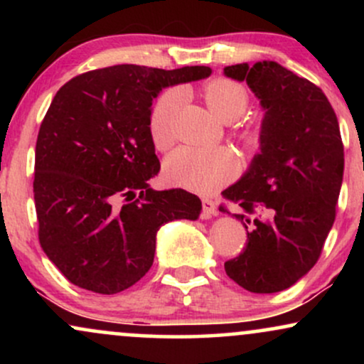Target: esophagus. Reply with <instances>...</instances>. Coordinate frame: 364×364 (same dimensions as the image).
<instances>
[{
  "instance_id": "esophagus-1",
  "label": "esophagus",
  "mask_w": 364,
  "mask_h": 364,
  "mask_svg": "<svg viewBox=\"0 0 364 364\" xmlns=\"http://www.w3.org/2000/svg\"><path fill=\"white\" fill-rule=\"evenodd\" d=\"M202 205H203V214H202L203 219H210V217L219 215V210H217L215 202H212V200L203 198L202 200Z\"/></svg>"
}]
</instances>
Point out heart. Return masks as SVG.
I'll list each match as a JSON object with an SVG mask.
<instances>
[{
  "mask_svg": "<svg viewBox=\"0 0 364 364\" xmlns=\"http://www.w3.org/2000/svg\"><path fill=\"white\" fill-rule=\"evenodd\" d=\"M181 99L183 95L178 89H168L152 104L149 114V133L159 150H166L174 141V119ZM203 99L208 109L224 121L240 118L248 106V92L245 85L224 77L212 78L203 85ZM241 136L246 144L257 145L260 140V129L248 127L243 129ZM164 169L166 176L174 185L208 195L236 176L237 159L225 147L183 145L169 154Z\"/></svg>",
  "mask_w": 364,
  "mask_h": 364,
  "instance_id": "b5f03b06",
  "label": "heart"
}]
</instances>
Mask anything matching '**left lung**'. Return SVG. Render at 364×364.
<instances>
[{"instance_id":"8db88e82","label":"left lung","mask_w":364,"mask_h":364,"mask_svg":"<svg viewBox=\"0 0 364 364\" xmlns=\"http://www.w3.org/2000/svg\"><path fill=\"white\" fill-rule=\"evenodd\" d=\"M224 75L246 80L265 112L260 152L223 191L248 232L243 253L224 269L246 291L270 294L310 272L336 220L344 174L339 121L318 87L279 63H240Z\"/></svg>"}]
</instances>
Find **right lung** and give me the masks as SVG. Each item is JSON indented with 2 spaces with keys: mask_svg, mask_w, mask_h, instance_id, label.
I'll list each match as a JSON object with an SVG mask.
<instances>
[{
  "mask_svg": "<svg viewBox=\"0 0 364 364\" xmlns=\"http://www.w3.org/2000/svg\"><path fill=\"white\" fill-rule=\"evenodd\" d=\"M210 73L208 66L118 65L56 92L37 135L34 200L41 246L75 286L99 294L128 289L152 267L161 225L198 219L196 195L149 188L161 169L149 114L162 89Z\"/></svg>",
  "mask_w": 364,
  "mask_h": 364,
  "instance_id": "add662e5",
  "label": "right lung"
}]
</instances>
